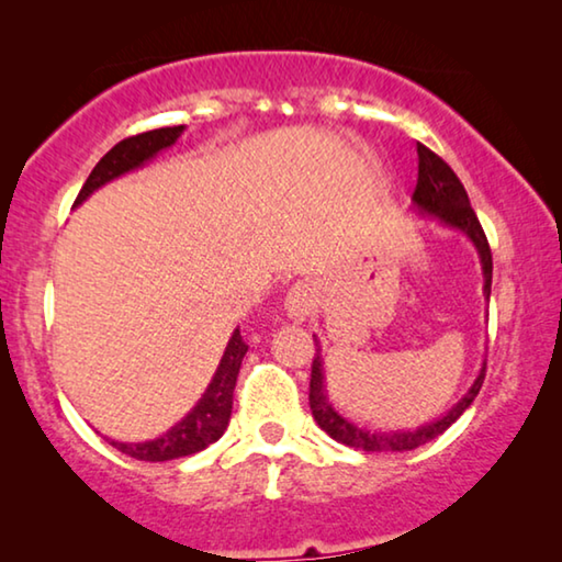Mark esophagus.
Instances as JSON below:
<instances>
[{
	"instance_id": "obj_1",
	"label": "esophagus",
	"mask_w": 562,
	"mask_h": 562,
	"mask_svg": "<svg viewBox=\"0 0 562 562\" xmlns=\"http://www.w3.org/2000/svg\"><path fill=\"white\" fill-rule=\"evenodd\" d=\"M314 306H317V289L310 283H294L283 299V310L294 322H304L314 312Z\"/></svg>"
}]
</instances>
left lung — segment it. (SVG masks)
Masks as SVG:
<instances>
[{
  "label": "left lung",
  "instance_id": "left-lung-1",
  "mask_svg": "<svg viewBox=\"0 0 562 562\" xmlns=\"http://www.w3.org/2000/svg\"><path fill=\"white\" fill-rule=\"evenodd\" d=\"M417 156H419V176H417V189H414L412 202L422 214H432L442 222V225L456 227L460 233L471 237L481 256L483 266V294L486 299L491 296V273H494V260H491V248L486 240V233H483L479 217L471 210V202H468V194L463 183L456 176V171L445 164V160L432 153L425 145L417 143ZM317 342V340H314ZM483 379H486V366L481 368L479 379L473 381V386L468 389V394L460 398V402L452 406V409L445 414L442 419L429 422L425 427L417 429H396V432H371V429L356 425V422L345 419L340 412H335V406L329 404L327 389H325V373H322V356L317 345V356L312 360V379H310V406L312 417L317 425L325 429V432L333 437V440L348 445V448H358L366 452H402V450H414L419 445L435 440L437 435H442L452 422H456L460 414H463L468 406L473 404V398L479 396L483 386Z\"/></svg>",
  "mask_w": 562,
  "mask_h": 562
}]
</instances>
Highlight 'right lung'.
Listing matches in <instances>:
<instances>
[{
  "instance_id": "1",
  "label": "right lung",
  "mask_w": 562,
  "mask_h": 562,
  "mask_svg": "<svg viewBox=\"0 0 562 562\" xmlns=\"http://www.w3.org/2000/svg\"><path fill=\"white\" fill-rule=\"evenodd\" d=\"M183 133V125L176 127H160L150 130V133H140L133 137H125L106 156L94 166V171L89 173L87 183H83L79 196L74 204H81L89 194H94L99 187H104L106 181L117 179V176L135 171L145 160H150L156 153L179 140ZM248 352V345L243 342L240 329H235L229 337L225 356H222L217 373L210 386H206L204 396L199 398V404L183 417L179 425H173L166 435L156 437L148 442H112L120 452H125L130 458L148 460V463H160V460H173L183 456H194V452L204 450L206 445L217 442L229 425V414H233V391L237 383V373H240L243 358Z\"/></svg>"
}]
</instances>
